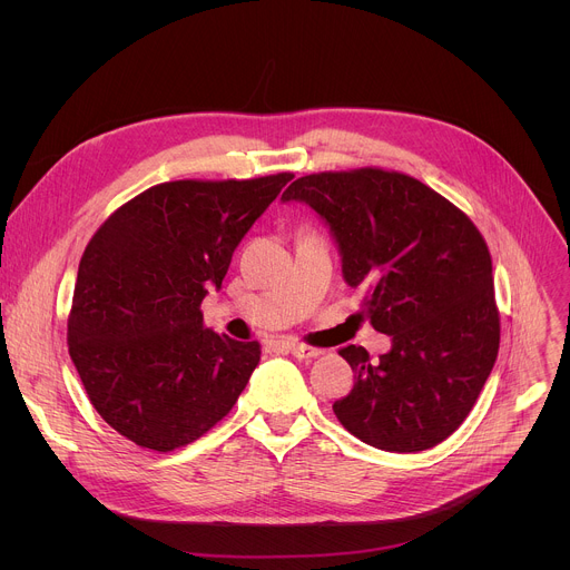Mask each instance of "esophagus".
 I'll return each mask as SVG.
<instances>
[{
  "mask_svg": "<svg viewBox=\"0 0 570 570\" xmlns=\"http://www.w3.org/2000/svg\"><path fill=\"white\" fill-rule=\"evenodd\" d=\"M288 352L295 358H302V361H311V358H317L322 354V350H315V347H308V345H302V343H291Z\"/></svg>",
  "mask_w": 570,
  "mask_h": 570,
  "instance_id": "34e87169",
  "label": "esophagus"
}]
</instances>
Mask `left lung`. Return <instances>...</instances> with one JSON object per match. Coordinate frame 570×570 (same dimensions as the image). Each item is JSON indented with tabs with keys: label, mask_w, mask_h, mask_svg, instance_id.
<instances>
[{
	"label": "left lung",
	"mask_w": 570,
	"mask_h": 570,
	"mask_svg": "<svg viewBox=\"0 0 570 570\" xmlns=\"http://www.w3.org/2000/svg\"><path fill=\"white\" fill-rule=\"evenodd\" d=\"M282 200L308 205L330 227L345 282L367 293L363 315L392 341L376 363L363 347L341 350L356 372L334 403L341 424L392 453L446 440L501 341L492 257L475 225L424 183L383 169L304 176Z\"/></svg>",
	"instance_id": "8db88e82"
}]
</instances>
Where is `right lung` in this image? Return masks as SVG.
Segmentation results:
<instances>
[{"label": "right lung", "mask_w": 570, "mask_h": 570, "mask_svg": "<svg viewBox=\"0 0 570 570\" xmlns=\"http://www.w3.org/2000/svg\"><path fill=\"white\" fill-rule=\"evenodd\" d=\"M291 174L176 180L119 207L80 257L69 356L97 413L124 438L174 451L220 422L255 372L259 343L203 327L232 253Z\"/></svg>", "instance_id": "1"}]
</instances>
